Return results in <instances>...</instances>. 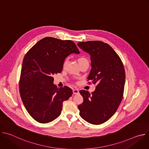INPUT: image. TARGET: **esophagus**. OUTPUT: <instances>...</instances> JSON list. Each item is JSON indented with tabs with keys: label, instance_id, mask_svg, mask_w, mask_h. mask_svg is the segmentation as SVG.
Segmentation results:
<instances>
[{
	"label": "esophagus",
	"instance_id": "esophagus-1",
	"mask_svg": "<svg viewBox=\"0 0 149 149\" xmlns=\"http://www.w3.org/2000/svg\"><path fill=\"white\" fill-rule=\"evenodd\" d=\"M79 93V90L77 89H74L73 90V94H78Z\"/></svg>",
	"mask_w": 149,
	"mask_h": 149
}]
</instances>
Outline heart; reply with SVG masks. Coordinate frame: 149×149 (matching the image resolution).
I'll return each instance as SVG.
<instances>
[{
    "mask_svg": "<svg viewBox=\"0 0 149 149\" xmlns=\"http://www.w3.org/2000/svg\"><path fill=\"white\" fill-rule=\"evenodd\" d=\"M87 61V59L86 58H84V57H80L78 59V62L79 63H79L84 62V61ZM68 59L67 58L64 60V61H63V67H65L66 66V65L67 64V63H68Z\"/></svg>",
    "mask_w": 149,
    "mask_h": 149,
    "instance_id": "b5f03b06",
    "label": "heart"
}]
</instances>
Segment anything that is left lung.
<instances>
[{
    "label": "left lung",
    "instance_id": "left-lung-1",
    "mask_svg": "<svg viewBox=\"0 0 149 149\" xmlns=\"http://www.w3.org/2000/svg\"><path fill=\"white\" fill-rule=\"evenodd\" d=\"M77 45L90 55L91 70L88 77L97 83L94 92L81 90L83 102L78 105L80 116L92 124L109 120L120 105L124 93L125 71L114 50L101 41L79 42Z\"/></svg>",
    "mask_w": 149,
    "mask_h": 149
}]
</instances>
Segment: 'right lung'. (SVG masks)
<instances>
[{
    "label": "right lung",
    "instance_id": "add662e5",
    "mask_svg": "<svg viewBox=\"0 0 149 149\" xmlns=\"http://www.w3.org/2000/svg\"><path fill=\"white\" fill-rule=\"evenodd\" d=\"M79 54L72 40L47 37L39 40L23 60L19 82L20 97L30 116L40 123H49L61 114L63 102L72 90L57 88L53 75L61 72L65 59Z\"/></svg>",
    "mask_w": 149,
    "mask_h": 149
}]
</instances>
